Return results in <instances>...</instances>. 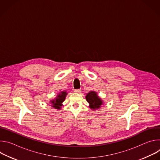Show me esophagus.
Masks as SVG:
<instances>
[{
	"label": "esophagus",
	"instance_id": "obj_1",
	"mask_svg": "<svg viewBox=\"0 0 160 160\" xmlns=\"http://www.w3.org/2000/svg\"><path fill=\"white\" fill-rule=\"evenodd\" d=\"M81 91H82V90H80V89L74 90V92H75V93H80Z\"/></svg>",
	"mask_w": 160,
	"mask_h": 160
}]
</instances>
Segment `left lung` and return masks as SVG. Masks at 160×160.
Returning a JSON list of instances; mask_svg holds the SVG:
<instances>
[{
  "label": "left lung",
  "mask_w": 160,
  "mask_h": 160,
  "mask_svg": "<svg viewBox=\"0 0 160 160\" xmlns=\"http://www.w3.org/2000/svg\"><path fill=\"white\" fill-rule=\"evenodd\" d=\"M85 99L89 104V108L93 110L99 109L104 103L98 93L94 90L88 92L85 96Z\"/></svg>",
  "instance_id": "left-lung-1"
}]
</instances>
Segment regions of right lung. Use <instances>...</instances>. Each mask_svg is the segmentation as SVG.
<instances>
[{"label": "right lung", "instance_id": "right-lung-1", "mask_svg": "<svg viewBox=\"0 0 160 160\" xmlns=\"http://www.w3.org/2000/svg\"><path fill=\"white\" fill-rule=\"evenodd\" d=\"M67 94L68 93L66 90L61 91V92L57 94V96L54 99L51 100V106L56 109H61V106H62V102L65 100Z\"/></svg>", "mask_w": 160, "mask_h": 160}]
</instances>
